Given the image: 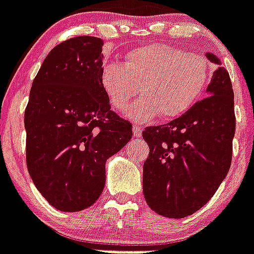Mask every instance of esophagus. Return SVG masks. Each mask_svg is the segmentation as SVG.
I'll list each match as a JSON object with an SVG mask.
<instances>
[{
	"label": "esophagus",
	"instance_id": "esophagus-1",
	"mask_svg": "<svg viewBox=\"0 0 254 254\" xmlns=\"http://www.w3.org/2000/svg\"><path fill=\"white\" fill-rule=\"evenodd\" d=\"M133 133H134V137L139 138L142 135V129L138 125H135V127H133Z\"/></svg>",
	"mask_w": 254,
	"mask_h": 254
}]
</instances>
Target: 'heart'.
<instances>
[{"label":"heart","instance_id":"obj_1","mask_svg":"<svg viewBox=\"0 0 254 254\" xmlns=\"http://www.w3.org/2000/svg\"><path fill=\"white\" fill-rule=\"evenodd\" d=\"M211 66L205 57L175 45L148 44L131 49L124 64L107 63L100 70V86L109 103L124 111L131 99L142 95L127 111L134 123H148L158 115L166 120L183 116L205 94Z\"/></svg>","mask_w":254,"mask_h":254}]
</instances>
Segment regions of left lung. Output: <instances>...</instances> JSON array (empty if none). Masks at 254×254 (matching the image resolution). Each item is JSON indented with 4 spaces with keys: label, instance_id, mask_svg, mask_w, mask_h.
<instances>
[{
    "label": "left lung",
    "instance_id": "8db88e82",
    "mask_svg": "<svg viewBox=\"0 0 254 254\" xmlns=\"http://www.w3.org/2000/svg\"><path fill=\"white\" fill-rule=\"evenodd\" d=\"M207 86V98L164 125L142 133L150 147L143 164V195L156 214L171 219L205 206L227 176L236 129L234 90L220 60Z\"/></svg>",
    "mask_w": 254,
    "mask_h": 254
}]
</instances>
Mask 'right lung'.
<instances>
[{
  "instance_id": "1",
  "label": "right lung",
  "mask_w": 254,
  "mask_h": 254,
  "mask_svg": "<svg viewBox=\"0 0 254 254\" xmlns=\"http://www.w3.org/2000/svg\"><path fill=\"white\" fill-rule=\"evenodd\" d=\"M103 40L77 36L41 64L24 112L27 170L55 209L90 207L106 184V162L130 141L129 121L111 111L100 86Z\"/></svg>"
}]
</instances>
